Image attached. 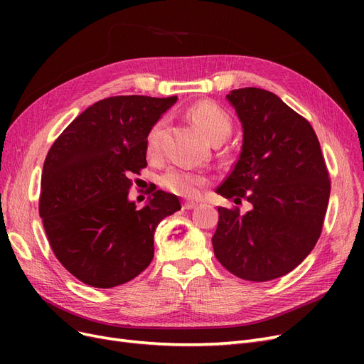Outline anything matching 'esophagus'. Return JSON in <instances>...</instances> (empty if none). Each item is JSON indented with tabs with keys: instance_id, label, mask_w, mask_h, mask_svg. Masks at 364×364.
Returning <instances> with one entry per match:
<instances>
[{
	"instance_id": "obj_1",
	"label": "esophagus",
	"mask_w": 364,
	"mask_h": 364,
	"mask_svg": "<svg viewBox=\"0 0 364 364\" xmlns=\"http://www.w3.org/2000/svg\"><path fill=\"white\" fill-rule=\"evenodd\" d=\"M196 206H197V203L193 202V200H185V202L182 203V209H193V208H196Z\"/></svg>"
}]
</instances>
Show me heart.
<instances>
[{"instance_id": "1", "label": "heart", "mask_w": 364, "mask_h": 364, "mask_svg": "<svg viewBox=\"0 0 364 364\" xmlns=\"http://www.w3.org/2000/svg\"><path fill=\"white\" fill-rule=\"evenodd\" d=\"M186 115L202 129L203 134L213 144L223 142L230 135V132H232V118H230V115L222 106H218L214 102H197L188 107ZM165 126H167V119L164 117L156 119L155 123L150 126L146 136V147L149 156L159 155L161 139ZM159 183L162 188L173 194H178L182 197H193L196 194H199V191L206 183V179L200 173L191 171L188 168L170 167L161 174Z\"/></svg>"}]
</instances>
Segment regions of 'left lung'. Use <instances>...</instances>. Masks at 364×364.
Wrapping results in <instances>:
<instances>
[{
    "label": "left lung",
    "mask_w": 364,
    "mask_h": 364,
    "mask_svg": "<svg viewBox=\"0 0 364 364\" xmlns=\"http://www.w3.org/2000/svg\"><path fill=\"white\" fill-rule=\"evenodd\" d=\"M243 124V147L217 193L252 209L218 206L217 259L235 277L264 282L306 258L322 232L329 174L316 132L278 95L241 87L226 95Z\"/></svg>",
    "instance_id": "obj_1"
}]
</instances>
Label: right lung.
Instances as JSON below:
<instances>
[{
	"instance_id": "right-lung-1",
	"label": "right lung",
	"mask_w": 364,
	"mask_h": 364,
	"mask_svg": "<svg viewBox=\"0 0 364 364\" xmlns=\"http://www.w3.org/2000/svg\"><path fill=\"white\" fill-rule=\"evenodd\" d=\"M176 100L105 98L48 150L39 215L54 255L91 287L112 289L138 277L153 259L156 226L181 209L178 197L156 188L144 208L129 200L130 178L147 167V132Z\"/></svg>"
}]
</instances>
